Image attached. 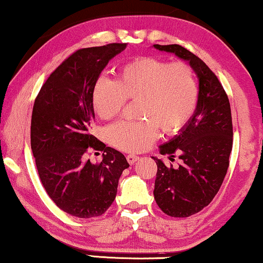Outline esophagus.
Returning a JSON list of instances; mask_svg holds the SVG:
<instances>
[{"label":"esophagus","instance_id":"1","mask_svg":"<svg viewBox=\"0 0 263 263\" xmlns=\"http://www.w3.org/2000/svg\"><path fill=\"white\" fill-rule=\"evenodd\" d=\"M127 160H128V163L130 164V165H134L136 161L139 160V157L138 156H135V154H128L127 156Z\"/></svg>","mask_w":263,"mask_h":263}]
</instances>
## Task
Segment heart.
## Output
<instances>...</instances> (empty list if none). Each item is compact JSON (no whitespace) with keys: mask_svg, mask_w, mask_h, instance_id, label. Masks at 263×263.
Listing matches in <instances>:
<instances>
[{"mask_svg":"<svg viewBox=\"0 0 263 263\" xmlns=\"http://www.w3.org/2000/svg\"><path fill=\"white\" fill-rule=\"evenodd\" d=\"M199 88L192 68L184 62L167 63L156 57H140L118 68L116 80L97 79L91 100L102 120L116 117L125 99L138 100L136 115L142 121L117 122L106 128L110 145L125 152H142L158 138L184 128L196 109Z\"/></svg>","mask_w":263,"mask_h":263,"instance_id":"b5f03b06","label":"heart"}]
</instances>
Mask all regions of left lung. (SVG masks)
Instances as JSON below:
<instances>
[{
  "label": "left lung",
  "instance_id": "1",
  "mask_svg": "<svg viewBox=\"0 0 263 263\" xmlns=\"http://www.w3.org/2000/svg\"><path fill=\"white\" fill-rule=\"evenodd\" d=\"M153 48L188 62L199 79V98L192 118L177 135L159 146L161 154L175 158L177 153L182 164L174 168L152 157L158 166L153 192L157 204L170 217L186 218L211 203L228 172L233 136L231 107L218 78L202 60L177 44Z\"/></svg>",
  "mask_w": 263,
  "mask_h": 263
}]
</instances>
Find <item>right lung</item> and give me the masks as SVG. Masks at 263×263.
I'll return each instance as SVG.
<instances>
[{"label": "right lung", "instance_id": "right-lung-1", "mask_svg": "<svg viewBox=\"0 0 263 263\" xmlns=\"http://www.w3.org/2000/svg\"><path fill=\"white\" fill-rule=\"evenodd\" d=\"M127 44L80 49L42 86L31 121V148L42 184L56 206L78 218L105 213L129 167L125 157L89 133L95 121L91 93L109 61ZM89 148L104 152L100 164L84 160Z\"/></svg>", "mask_w": 263, "mask_h": 263}]
</instances>
